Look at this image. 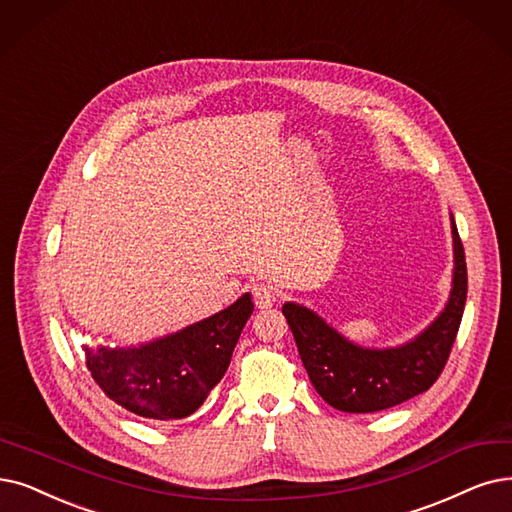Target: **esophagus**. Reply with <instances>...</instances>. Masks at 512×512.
Returning a JSON list of instances; mask_svg holds the SVG:
<instances>
[{
	"label": "esophagus",
	"instance_id": "obj_1",
	"mask_svg": "<svg viewBox=\"0 0 512 512\" xmlns=\"http://www.w3.org/2000/svg\"><path fill=\"white\" fill-rule=\"evenodd\" d=\"M250 290H252V298H254V304L258 306V309H271L277 300V294L269 283H262V281L252 283Z\"/></svg>",
	"mask_w": 512,
	"mask_h": 512
}]
</instances>
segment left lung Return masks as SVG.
<instances>
[{
	"mask_svg": "<svg viewBox=\"0 0 512 512\" xmlns=\"http://www.w3.org/2000/svg\"><path fill=\"white\" fill-rule=\"evenodd\" d=\"M454 235V288L445 311L426 330L397 349H361L344 340L319 315L294 302L283 304L298 353L315 391L340 412L370 414L388 410L431 388L452 353L466 302L464 248Z\"/></svg>",
	"mask_w": 512,
	"mask_h": 512,
	"instance_id": "obj_1",
	"label": "left lung"
}]
</instances>
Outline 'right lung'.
<instances>
[{
    "label": "right lung",
    "mask_w": 512,
    "mask_h": 512,
    "mask_svg": "<svg viewBox=\"0 0 512 512\" xmlns=\"http://www.w3.org/2000/svg\"><path fill=\"white\" fill-rule=\"evenodd\" d=\"M252 311L250 294H243L229 309L138 349H86V365L102 393L128 412L151 420L187 418L229 370Z\"/></svg>",
    "instance_id": "1"
}]
</instances>
